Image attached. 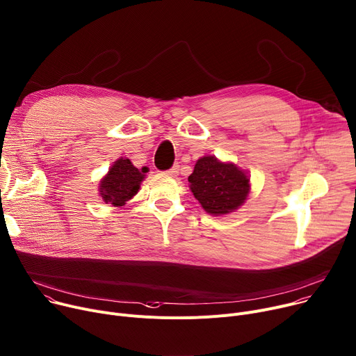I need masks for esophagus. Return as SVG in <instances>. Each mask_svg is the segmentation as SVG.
<instances>
[{"label":"esophagus","mask_w":356,"mask_h":356,"mask_svg":"<svg viewBox=\"0 0 356 356\" xmlns=\"http://www.w3.org/2000/svg\"><path fill=\"white\" fill-rule=\"evenodd\" d=\"M178 172H179V167H178V165H174L171 170L165 171V174H167L168 177H177Z\"/></svg>","instance_id":"obj_1"}]
</instances>
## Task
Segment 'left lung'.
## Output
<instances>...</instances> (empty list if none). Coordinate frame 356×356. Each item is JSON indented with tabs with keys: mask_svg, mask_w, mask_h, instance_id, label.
I'll return each mask as SVG.
<instances>
[{
	"mask_svg": "<svg viewBox=\"0 0 356 356\" xmlns=\"http://www.w3.org/2000/svg\"><path fill=\"white\" fill-rule=\"evenodd\" d=\"M188 182L202 209L213 216L235 212L247 201L251 191V178L247 171L213 155H204L197 161Z\"/></svg>",
	"mask_w": 356,
	"mask_h": 356,
	"instance_id": "left-lung-1",
	"label": "left lung"
}]
</instances>
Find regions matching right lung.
I'll list each match as a JSON object with an SVG mask.
<instances>
[{"instance_id":"1","label":"right lung","mask_w":356,"mask_h":356,"mask_svg":"<svg viewBox=\"0 0 356 356\" xmlns=\"http://www.w3.org/2000/svg\"><path fill=\"white\" fill-rule=\"evenodd\" d=\"M148 172L147 167L138 170L128 158H118L108 172L101 178L98 194L105 204L124 207L141 188V182Z\"/></svg>"}]
</instances>
